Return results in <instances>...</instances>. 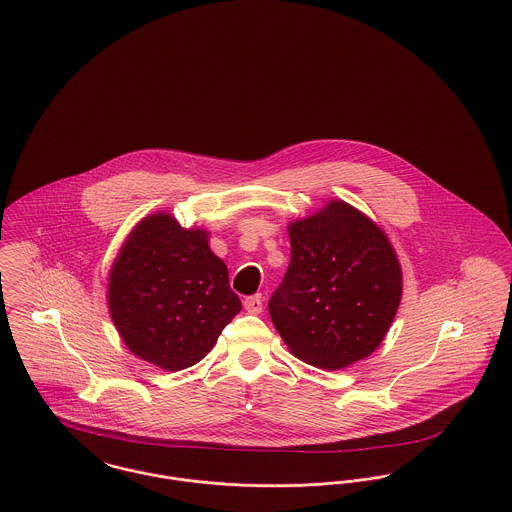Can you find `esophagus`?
I'll list each match as a JSON object with an SVG mask.
<instances>
[{
    "label": "esophagus",
    "instance_id": "1",
    "mask_svg": "<svg viewBox=\"0 0 512 512\" xmlns=\"http://www.w3.org/2000/svg\"><path fill=\"white\" fill-rule=\"evenodd\" d=\"M243 305H245V309H247L249 313L257 315V313H261V311H263V296H261V294L249 296V298H245Z\"/></svg>",
    "mask_w": 512,
    "mask_h": 512
}]
</instances>
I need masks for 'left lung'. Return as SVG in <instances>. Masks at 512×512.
Returning a JSON list of instances; mask_svg holds the SVG:
<instances>
[{
  "label": "left lung",
  "mask_w": 512,
  "mask_h": 512,
  "mask_svg": "<svg viewBox=\"0 0 512 512\" xmlns=\"http://www.w3.org/2000/svg\"><path fill=\"white\" fill-rule=\"evenodd\" d=\"M292 257L269 313L290 352L321 369L363 360L383 342L402 298V271L385 232L331 201L288 226Z\"/></svg>",
  "instance_id": "obj_1"
}]
</instances>
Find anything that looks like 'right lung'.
Instances as JSON below:
<instances>
[{
	"instance_id": "right-lung-1",
	"label": "right lung",
	"mask_w": 512,
	"mask_h": 512,
	"mask_svg": "<svg viewBox=\"0 0 512 512\" xmlns=\"http://www.w3.org/2000/svg\"><path fill=\"white\" fill-rule=\"evenodd\" d=\"M108 305L125 346L166 371L203 360L241 309L209 232L185 230L168 212L141 220L123 243Z\"/></svg>"
}]
</instances>
